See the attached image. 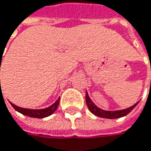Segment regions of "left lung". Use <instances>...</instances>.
<instances>
[{"label":"left lung","instance_id":"obj_1","mask_svg":"<svg viewBox=\"0 0 151 151\" xmlns=\"http://www.w3.org/2000/svg\"><path fill=\"white\" fill-rule=\"evenodd\" d=\"M85 101H86V104H87V107H88L89 110L91 111L93 114H95L96 116H98V117H101V118H106V119H117V118L126 116L127 114H128L129 113L137 106V104L138 103V102H136L134 105L131 106L130 108H127L126 109L115 111L103 110L102 109L98 108L96 105H95V103L90 98L87 91H86V95H85Z\"/></svg>","mask_w":151,"mask_h":151}]
</instances>
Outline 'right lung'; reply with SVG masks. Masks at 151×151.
I'll return each instance as SVG.
<instances>
[{
    "instance_id": "right-lung-1",
    "label": "right lung",
    "mask_w": 151,
    "mask_h": 151,
    "mask_svg": "<svg viewBox=\"0 0 151 151\" xmlns=\"http://www.w3.org/2000/svg\"><path fill=\"white\" fill-rule=\"evenodd\" d=\"M60 102V98H58L55 101V103H53L51 106H49L46 109H24V108H20L16 106L15 104L11 103V105L13 106L14 109L18 112H19L20 114H22L24 115L29 116V117H32V118H38V119H42V118H45L48 117L49 115H51L53 113H55V111L57 109L58 105Z\"/></svg>"
}]
</instances>
